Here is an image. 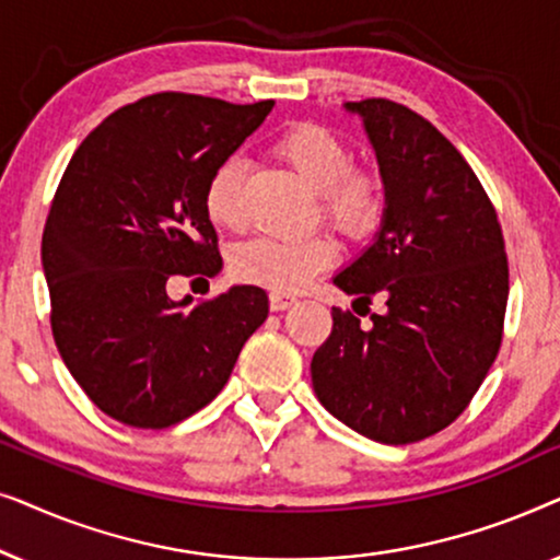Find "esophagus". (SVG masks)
Masks as SVG:
<instances>
[{
	"instance_id": "obj_1",
	"label": "esophagus",
	"mask_w": 560,
	"mask_h": 560,
	"mask_svg": "<svg viewBox=\"0 0 560 560\" xmlns=\"http://www.w3.org/2000/svg\"><path fill=\"white\" fill-rule=\"evenodd\" d=\"M295 303V298L293 295H285V293H270V308L272 311H288L290 305Z\"/></svg>"
}]
</instances>
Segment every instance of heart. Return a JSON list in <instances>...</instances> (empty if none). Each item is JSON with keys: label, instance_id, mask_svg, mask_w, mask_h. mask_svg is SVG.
Returning <instances> with one entry per match:
<instances>
[{"label": "heart", "instance_id": "obj_1", "mask_svg": "<svg viewBox=\"0 0 560 560\" xmlns=\"http://www.w3.org/2000/svg\"><path fill=\"white\" fill-rule=\"evenodd\" d=\"M275 158L282 160L320 201V217L347 236L370 234L380 221L385 190L380 175L370 167L351 165L349 144L328 127L295 125L272 144ZM244 167L240 160H224L211 173L203 190V211L213 226L236 229L242 221L240 188ZM336 247L326 236L308 240H272L257 236L240 244L232 255V272L242 282L298 293L320 270L334 265Z\"/></svg>", "mask_w": 560, "mask_h": 560}]
</instances>
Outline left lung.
I'll return each instance as SVG.
<instances>
[{"label": "left lung", "instance_id": "1", "mask_svg": "<svg viewBox=\"0 0 560 560\" xmlns=\"http://www.w3.org/2000/svg\"><path fill=\"white\" fill-rule=\"evenodd\" d=\"M362 119L385 209L334 285L385 311L370 328L334 308L311 362L324 408L366 439L402 446L443 431L471 402L502 343L508 255L494 206L431 121L387 98L343 104Z\"/></svg>", "mask_w": 560, "mask_h": 560}]
</instances>
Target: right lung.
Wrapping results in <instances>:
<instances>
[{
  "instance_id": "add662e5",
  "label": "right lung",
  "mask_w": 560,
  "mask_h": 560,
  "mask_svg": "<svg viewBox=\"0 0 560 560\" xmlns=\"http://www.w3.org/2000/svg\"><path fill=\"white\" fill-rule=\"evenodd\" d=\"M272 106L144 96L109 114L66 167L43 232L52 336L83 393L119 423L158 431L206 408L265 324L257 285L198 305L165 285L221 272L206 183Z\"/></svg>"
}]
</instances>
